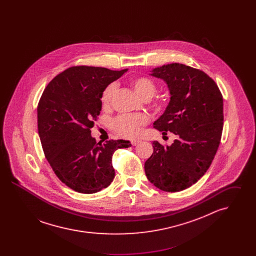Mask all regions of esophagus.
<instances>
[{
  "label": "esophagus",
  "mask_w": 256,
  "mask_h": 256,
  "mask_svg": "<svg viewBox=\"0 0 256 256\" xmlns=\"http://www.w3.org/2000/svg\"><path fill=\"white\" fill-rule=\"evenodd\" d=\"M139 143H140V141H139V140H135V139H134V140H132V146H136V145H137V144H139Z\"/></svg>",
  "instance_id": "34e87169"
}]
</instances>
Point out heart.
Listing matches in <instances>:
<instances>
[{
  "label": "heart",
  "mask_w": 256,
  "mask_h": 256,
  "mask_svg": "<svg viewBox=\"0 0 256 256\" xmlns=\"http://www.w3.org/2000/svg\"><path fill=\"white\" fill-rule=\"evenodd\" d=\"M130 86L134 92L140 98L148 100L154 96L156 92V84L146 76H137L130 80ZM117 84H110L104 90L100 102L104 108H108L112 100V98L116 93ZM148 122V118L144 114L137 115H122L117 117L112 122L113 130L122 137L132 138L139 134L141 126H145Z\"/></svg>",
  "instance_id": "1"
}]
</instances>
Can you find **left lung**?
<instances>
[{
  "label": "left lung",
  "mask_w": 256,
  "mask_h": 256,
  "mask_svg": "<svg viewBox=\"0 0 256 256\" xmlns=\"http://www.w3.org/2000/svg\"><path fill=\"white\" fill-rule=\"evenodd\" d=\"M150 74L163 80L170 95L154 128L176 139L170 146L154 141L145 172L162 191H182L206 172L215 158L224 126L222 96L209 76L184 64L163 65Z\"/></svg>",
  "instance_id": "8db88e82"
}]
</instances>
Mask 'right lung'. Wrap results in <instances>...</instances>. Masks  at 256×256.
Instances as JSON below:
<instances>
[{
	"label": "right lung",
	"instance_id": "right-lung-1",
	"mask_svg": "<svg viewBox=\"0 0 256 256\" xmlns=\"http://www.w3.org/2000/svg\"><path fill=\"white\" fill-rule=\"evenodd\" d=\"M128 69L74 66L58 74L45 88L37 108V124L45 156L56 176L74 191L93 194L115 176L112 156L126 140L97 143L91 128L102 110L106 87Z\"/></svg>",
	"mask_w": 256,
	"mask_h": 256
}]
</instances>
